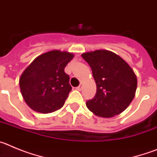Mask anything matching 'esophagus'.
<instances>
[{"label": "esophagus", "instance_id": "esophagus-1", "mask_svg": "<svg viewBox=\"0 0 157 157\" xmlns=\"http://www.w3.org/2000/svg\"><path fill=\"white\" fill-rule=\"evenodd\" d=\"M76 90H82V86L81 85H80V86H78V87H76Z\"/></svg>", "mask_w": 157, "mask_h": 157}]
</instances>
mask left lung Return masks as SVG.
<instances>
[{"label":"left lung","instance_id":"1","mask_svg":"<svg viewBox=\"0 0 157 157\" xmlns=\"http://www.w3.org/2000/svg\"><path fill=\"white\" fill-rule=\"evenodd\" d=\"M82 56L92 69L97 85L94 98L86 106L96 116L110 118L120 114L135 95L137 77L128 63L114 52L96 50Z\"/></svg>","mask_w":157,"mask_h":157}]
</instances>
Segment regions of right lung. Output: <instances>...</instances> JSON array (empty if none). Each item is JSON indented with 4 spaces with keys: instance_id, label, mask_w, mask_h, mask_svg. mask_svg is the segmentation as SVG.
I'll return each mask as SVG.
<instances>
[{
    "instance_id": "right-lung-1",
    "label": "right lung",
    "mask_w": 157,
    "mask_h": 157,
    "mask_svg": "<svg viewBox=\"0 0 157 157\" xmlns=\"http://www.w3.org/2000/svg\"><path fill=\"white\" fill-rule=\"evenodd\" d=\"M74 57L71 52L52 50L34 59L19 78L25 102L40 113H50L63 107L71 86L66 65Z\"/></svg>"
}]
</instances>
